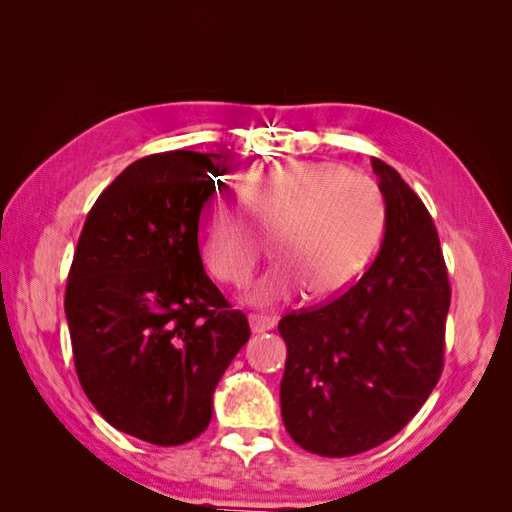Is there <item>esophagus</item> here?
I'll return each mask as SVG.
<instances>
[{
	"instance_id": "obj_1",
	"label": "esophagus",
	"mask_w": 512,
	"mask_h": 512,
	"mask_svg": "<svg viewBox=\"0 0 512 512\" xmlns=\"http://www.w3.org/2000/svg\"><path fill=\"white\" fill-rule=\"evenodd\" d=\"M277 320L273 316H262V314H250V327L254 333H265L275 329Z\"/></svg>"
}]
</instances>
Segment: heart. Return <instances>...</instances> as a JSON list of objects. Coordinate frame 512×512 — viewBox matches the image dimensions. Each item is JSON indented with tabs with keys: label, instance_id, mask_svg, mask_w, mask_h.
Instances as JSON below:
<instances>
[{
	"label": "heart",
	"instance_id": "heart-1",
	"mask_svg": "<svg viewBox=\"0 0 512 512\" xmlns=\"http://www.w3.org/2000/svg\"><path fill=\"white\" fill-rule=\"evenodd\" d=\"M237 205L211 196L198 218L200 254L220 282L247 286L273 237L277 265L252 292L260 305L344 292L374 254L384 200L378 183L331 162L254 166L239 181Z\"/></svg>",
	"mask_w": 512,
	"mask_h": 512
}]
</instances>
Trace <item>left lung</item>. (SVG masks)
Segmentation results:
<instances>
[{
  "label": "left lung",
  "instance_id": "obj_1",
  "mask_svg": "<svg viewBox=\"0 0 512 512\" xmlns=\"http://www.w3.org/2000/svg\"><path fill=\"white\" fill-rule=\"evenodd\" d=\"M384 196V239L344 294L286 314L280 386L290 438L322 457H350L391 440L423 408L444 365L451 305L438 230L423 200L371 158Z\"/></svg>",
  "mask_w": 512,
  "mask_h": 512
}]
</instances>
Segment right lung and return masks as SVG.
I'll list each match as a JSON object with an SVG mask.
<instances>
[{"label":"right lung","instance_id":"right-lung-1","mask_svg":"<svg viewBox=\"0 0 512 512\" xmlns=\"http://www.w3.org/2000/svg\"><path fill=\"white\" fill-rule=\"evenodd\" d=\"M222 153L136 160L87 213L66 286L76 376L106 423L179 446L211 421L213 391L250 324L203 269L198 218Z\"/></svg>","mask_w":512,"mask_h":512}]
</instances>
